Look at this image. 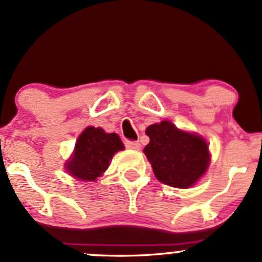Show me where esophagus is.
<instances>
[{"instance_id":"34e87169","label":"esophagus","mask_w":262,"mask_h":262,"mask_svg":"<svg viewBox=\"0 0 262 262\" xmlns=\"http://www.w3.org/2000/svg\"><path fill=\"white\" fill-rule=\"evenodd\" d=\"M124 144L128 149H134V150H139L140 149L139 142H134V140H125Z\"/></svg>"}]
</instances>
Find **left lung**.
<instances>
[{"label":"left lung","instance_id":"1","mask_svg":"<svg viewBox=\"0 0 262 262\" xmlns=\"http://www.w3.org/2000/svg\"><path fill=\"white\" fill-rule=\"evenodd\" d=\"M150 142L144 153L157 179L174 188H189L209 166V148L199 136L179 130L173 123L163 120L146 128Z\"/></svg>","mask_w":262,"mask_h":262}]
</instances>
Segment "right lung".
<instances>
[{"instance_id":"1","label":"right lung","mask_w":262,"mask_h":262,"mask_svg":"<svg viewBox=\"0 0 262 262\" xmlns=\"http://www.w3.org/2000/svg\"><path fill=\"white\" fill-rule=\"evenodd\" d=\"M123 149L124 145L118 134H108L102 128L88 126L77 140L67 170L77 179L94 182L107 170L114 153Z\"/></svg>"}]
</instances>
